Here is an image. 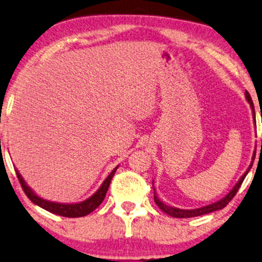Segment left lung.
<instances>
[{
	"label": "left lung",
	"mask_w": 262,
	"mask_h": 262,
	"mask_svg": "<svg viewBox=\"0 0 262 262\" xmlns=\"http://www.w3.org/2000/svg\"><path fill=\"white\" fill-rule=\"evenodd\" d=\"M246 98H247V100L249 101L251 108H253V115H254V117H255V111H254L253 100H251V97H250L249 93H248V91H246ZM261 145H262V140H261ZM254 158H255V157H254ZM251 165H253V163H251V164L249 165V168H248V170L246 171V173L243 174V177H242V178L239 179V181H238V183L236 184V186H234V187L232 188V190H231L230 193H228L227 196L225 197V198H223V200H221V201L216 202V203H213V204H210V205H207V207H203V208H198V209L185 210V209H178V208H173V207H168V205H165V204L163 203V202H161L160 200H158V198L156 197V194L154 196L155 203L157 204L158 208H160V209H161L162 211H164L165 214H168V215H169V216H173V217H179V219H180V217H183V219H185V217L200 216V215L209 214V213H213V211H215V210H220V209H223V208L226 207V205L231 202V200H232V198H233L234 196H236V193L238 192V190H239L242 183H243L244 178H246L247 174L249 173Z\"/></svg>",
	"instance_id": "obj_1"
}]
</instances>
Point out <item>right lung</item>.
<instances>
[{"label":"right lung","mask_w":262,"mask_h":262,"mask_svg":"<svg viewBox=\"0 0 262 262\" xmlns=\"http://www.w3.org/2000/svg\"><path fill=\"white\" fill-rule=\"evenodd\" d=\"M116 169L117 167L115 168L114 170L111 171L110 175L105 179V181L102 183L100 188L93 194L92 197H89L88 200H85L81 203H76V204H60V203H53V202H48L42 200L38 196L32 192L31 188H30L28 185L25 184V181L23 180V178L20 177V174L18 171L16 173V178H18L19 183L21 185L23 191L25 192V194L28 196V198L31 202H34L35 204L39 205V207L43 208V209L51 211L53 214L60 215V216H65V217H81V216H85L89 213H92L93 210L97 209L99 205L101 204V202L104 201L105 196H106V192L108 190V186H110V183L112 180V177H114L116 173Z\"/></svg>","instance_id":"obj_1"}]
</instances>
